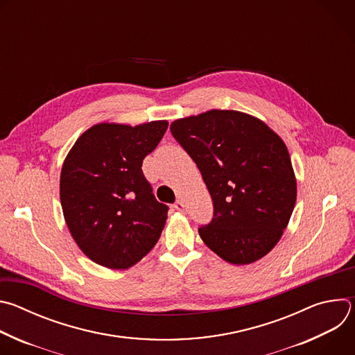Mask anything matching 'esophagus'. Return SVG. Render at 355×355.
Returning <instances> with one entry per match:
<instances>
[{
  "label": "esophagus",
  "mask_w": 355,
  "mask_h": 355,
  "mask_svg": "<svg viewBox=\"0 0 355 355\" xmlns=\"http://www.w3.org/2000/svg\"><path fill=\"white\" fill-rule=\"evenodd\" d=\"M174 208L178 211V212H184V202L181 199H178L175 204H174Z\"/></svg>",
  "instance_id": "34e87169"
}]
</instances>
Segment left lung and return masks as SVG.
<instances>
[{
	"instance_id": "8db88e82",
	"label": "left lung",
	"mask_w": 355,
	"mask_h": 355,
	"mask_svg": "<svg viewBox=\"0 0 355 355\" xmlns=\"http://www.w3.org/2000/svg\"><path fill=\"white\" fill-rule=\"evenodd\" d=\"M170 130L214 200L211 223L198 229L200 239L234 266L268 254L296 202V178L282 139L254 116L223 110L177 119Z\"/></svg>"
}]
</instances>
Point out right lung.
<instances>
[{"label":"right lung","instance_id":"right-lung-1","mask_svg":"<svg viewBox=\"0 0 355 355\" xmlns=\"http://www.w3.org/2000/svg\"><path fill=\"white\" fill-rule=\"evenodd\" d=\"M167 128V121L96 123L69 151L60 174L63 215L74 241L94 263L129 268L160 239L168 207L155 198L141 164Z\"/></svg>","mask_w":355,"mask_h":355}]
</instances>
